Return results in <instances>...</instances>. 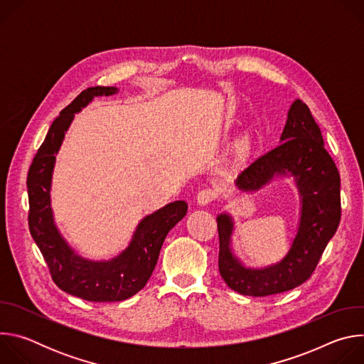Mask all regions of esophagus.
<instances>
[{
	"mask_svg": "<svg viewBox=\"0 0 364 364\" xmlns=\"http://www.w3.org/2000/svg\"><path fill=\"white\" fill-rule=\"evenodd\" d=\"M216 197H218V193L215 188H203L197 193L196 200H197L198 205H207V204H210Z\"/></svg>",
	"mask_w": 364,
	"mask_h": 364,
	"instance_id": "1",
	"label": "esophagus"
}]
</instances>
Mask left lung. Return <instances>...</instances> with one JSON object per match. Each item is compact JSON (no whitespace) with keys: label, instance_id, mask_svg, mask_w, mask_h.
Instances as JSON below:
<instances>
[{"label":"left lung","instance_id":"obj_1","mask_svg":"<svg viewBox=\"0 0 364 364\" xmlns=\"http://www.w3.org/2000/svg\"><path fill=\"white\" fill-rule=\"evenodd\" d=\"M279 145L256 159L235 180L237 191L255 193L277 178H292L299 196L296 233L281 261L246 267L233 250L235 220L219 213V272L228 287L242 295L268 296L294 289L314 272L336 235L340 207V174L324 148L321 131L299 99L289 107Z\"/></svg>","mask_w":364,"mask_h":364}]
</instances>
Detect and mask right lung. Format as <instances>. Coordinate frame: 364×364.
Wrapping results in <instances>:
<instances>
[{
    "label": "right lung",
    "instance_id": "obj_1",
    "mask_svg": "<svg viewBox=\"0 0 364 364\" xmlns=\"http://www.w3.org/2000/svg\"><path fill=\"white\" fill-rule=\"evenodd\" d=\"M115 86L83 90L51 124L27 176L30 233L43 253L55 284L65 292L93 302H115L131 298L149 279L168 232L186 216L187 203L176 200L142 218L128 246L111 259L93 261L80 256L62 235L51 209V181L56 155L68 129L96 96L118 93Z\"/></svg>",
    "mask_w": 364,
    "mask_h": 364
}]
</instances>
